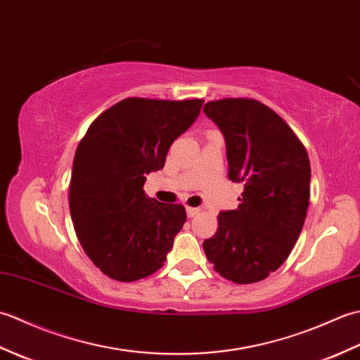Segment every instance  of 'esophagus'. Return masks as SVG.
I'll return each mask as SVG.
<instances>
[{
    "label": "esophagus",
    "instance_id": "esophagus-1",
    "mask_svg": "<svg viewBox=\"0 0 360 360\" xmlns=\"http://www.w3.org/2000/svg\"><path fill=\"white\" fill-rule=\"evenodd\" d=\"M201 212V209L200 207H187V215L190 217V218H193L195 215H198V213Z\"/></svg>",
    "mask_w": 360,
    "mask_h": 360
}]
</instances>
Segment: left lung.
Here are the masks:
<instances>
[{"instance_id":"8db88e82","label":"left lung","mask_w":360,"mask_h":360,"mask_svg":"<svg viewBox=\"0 0 360 360\" xmlns=\"http://www.w3.org/2000/svg\"><path fill=\"white\" fill-rule=\"evenodd\" d=\"M202 111L224 136L229 179L243 184L238 209L221 212L202 243L221 277L249 285L286 262L309 205L307 148L269 106L248 97L212 101Z\"/></svg>"}]
</instances>
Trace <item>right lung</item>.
I'll return each mask as SVG.
<instances>
[{
    "mask_svg": "<svg viewBox=\"0 0 360 360\" xmlns=\"http://www.w3.org/2000/svg\"><path fill=\"white\" fill-rule=\"evenodd\" d=\"M202 98L128 97L103 111L75 150L70 210L85 254L117 281L148 277L164 266L187 219L184 205L147 198L150 172L164 168L174 139L193 124Z\"/></svg>",
    "mask_w": 360,
    "mask_h": 360,
    "instance_id": "1",
    "label": "right lung"
}]
</instances>
